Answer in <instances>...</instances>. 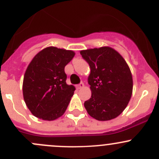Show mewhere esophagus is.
<instances>
[{
	"mask_svg": "<svg viewBox=\"0 0 159 159\" xmlns=\"http://www.w3.org/2000/svg\"><path fill=\"white\" fill-rule=\"evenodd\" d=\"M84 84H83L82 82L80 83V84L78 85V89H83V88H84Z\"/></svg>",
	"mask_w": 159,
	"mask_h": 159,
	"instance_id": "esophagus-1",
	"label": "esophagus"
}]
</instances>
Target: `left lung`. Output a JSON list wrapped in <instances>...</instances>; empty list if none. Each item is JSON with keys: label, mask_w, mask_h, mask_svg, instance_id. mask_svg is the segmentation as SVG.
Masks as SVG:
<instances>
[{"label": "left lung", "mask_w": 159, "mask_h": 159, "mask_svg": "<svg viewBox=\"0 0 159 159\" xmlns=\"http://www.w3.org/2000/svg\"><path fill=\"white\" fill-rule=\"evenodd\" d=\"M89 63L91 96L84 105L98 121H109L125 109L131 99L133 80L127 62L114 48L104 46L80 51Z\"/></svg>", "instance_id": "obj_1"}]
</instances>
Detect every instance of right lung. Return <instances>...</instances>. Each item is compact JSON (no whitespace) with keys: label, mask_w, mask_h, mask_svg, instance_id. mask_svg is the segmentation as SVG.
<instances>
[{"label":"right lung","mask_w":159,"mask_h":159,"mask_svg":"<svg viewBox=\"0 0 159 159\" xmlns=\"http://www.w3.org/2000/svg\"><path fill=\"white\" fill-rule=\"evenodd\" d=\"M75 55L71 50L47 47L40 51L25 70L23 96L31 114L44 121L60 118L75 91L67 84L65 67Z\"/></svg>","instance_id":"add662e5"}]
</instances>
